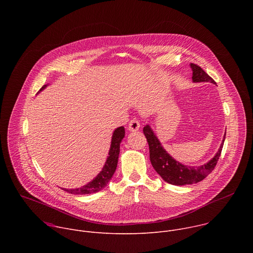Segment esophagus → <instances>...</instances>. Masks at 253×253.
I'll return each mask as SVG.
<instances>
[{
  "label": "esophagus",
  "mask_w": 253,
  "mask_h": 253,
  "mask_svg": "<svg viewBox=\"0 0 253 253\" xmlns=\"http://www.w3.org/2000/svg\"><path fill=\"white\" fill-rule=\"evenodd\" d=\"M139 128H140V121H139L138 119L134 118V119H132V120L129 122V126H128V130H129V131L134 132V131L139 130Z\"/></svg>",
  "instance_id": "34e87169"
}]
</instances>
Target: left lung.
Listing matches in <instances>:
<instances>
[{
    "label": "left lung",
    "mask_w": 253,
    "mask_h": 253,
    "mask_svg": "<svg viewBox=\"0 0 253 253\" xmlns=\"http://www.w3.org/2000/svg\"><path fill=\"white\" fill-rule=\"evenodd\" d=\"M193 71L192 80L194 82H210L216 84L215 81L206 73V72L196 64L191 63ZM143 133L145 135L150 152V161L156 172L163 178L164 181L173 185H186L200 182L207 175H209L215 168L217 161L220 157L224 139L221 143V146L216 153V155L206 164L198 167L186 166L175 161L161 146L157 137L153 131L146 125L143 128Z\"/></svg>",
    "instance_id": "left-lung-1"
}]
</instances>
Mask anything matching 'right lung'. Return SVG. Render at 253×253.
I'll return each instance as SVG.
<instances>
[{
	"instance_id": "1",
	"label": "right lung",
	"mask_w": 253,
	"mask_h": 253,
	"mask_svg": "<svg viewBox=\"0 0 253 253\" xmlns=\"http://www.w3.org/2000/svg\"><path fill=\"white\" fill-rule=\"evenodd\" d=\"M46 87L44 85L41 89L43 90ZM125 136V129L123 126L117 128L112 136V142H111V147L109 150V155H108L107 161L102 169V171L94 178L91 182H89L87 185L77 188V189H65L62 188L63 190L71 193V194H90V193H95L103 189L108 182L110 181V179L112 178L116 167L118 163V157H119V152H120V143L122 139Z\"/></svg>"
}]
</instances>
